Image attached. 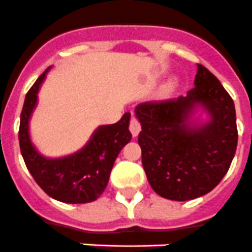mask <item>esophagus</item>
<instances>
[{
	"mask_svg": "<svg viewBox=\"0 0 252 252\" xmlns=\"http://www.w3.org/2000/svg\"><path fill=\"white\" fill-rule=\"evenodd\" d=\"M129 130L132 133L133 137L138 136V133L141 132V123L138 122L136 116H132L130 118V123H129Z\"/></svg>",
	"mask_w": 252,
	"mask_h": 252,
	"instance_id": "esophagus-1",
	"label": "esophagus"
}]
</instances>
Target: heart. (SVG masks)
Listing matches in <instances>:
<instances>
[{
    "mask_svg": "<svg viewBox=\"0 0 252 252\" xmlns=\"http://www.w3.org/2000/svg\"><path fill=\"white\" fill-rule=\"evenodd\" d=\"M168 88H172V84H169V87H168Z\"/></svg>",
    "mask_w": 252,
    "mask_h": 252,
    "instance_id": "1",
    "label": "heart"
}]
</instances>
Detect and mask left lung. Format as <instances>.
Instances as JSON below:
<instances>
[{"label":"left lung","mask_w":252,"mask_h":252,"mask_svg":"<svg viewBox=\"0 0 252 252\" xmlns=\"http://www.w3.org/2000/svg\"><path fill=\"white\" fill-rule=\"evenodd\" d=\"M208 114L205 123L193 115ZM138 143L152 189L161 197L187 201L209 193L227 174L237 149L232 97L214 74L197 64L194 87L186 96L139 103Z\"/></svg>","instance_id":"8db88e82"}]
</instances>
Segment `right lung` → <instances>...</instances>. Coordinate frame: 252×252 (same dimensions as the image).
<instances>
[{
	"instance_id": "obj_1",
	"label": "right lung",
	"mask_w": 252,
	"mask_h": 252,
	"mask_svg": "<svg viewBox=\"0 0 252 252\" xmlns=\"http://www.w3.org/2000/svg\"><path fill=\"white\" fill-rule=\"evenodd\" d=\"M48 70L50 67L39 75L25 96L19 128L20 151L32 177L50 197L66 204L92 202L105 191L116 158L132 139L128 129L130 114H124L115 124L98 126L79 151L64 158H44L32 143L29 120Z\"/></svg>"
}]
</instances>
